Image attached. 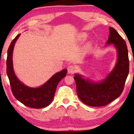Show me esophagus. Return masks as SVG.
Returning <instances> with one entry per match:
<instances>
[{
	"label": "esophagus",
	"mask_w": 134,
	"mask_h": 134,
	"mask_svg": "<svg viewBox=\"0 0 134 134\" xmlns=\"http://www.w3.org/2000/svg\"><path fill=\"white\" fill-rule=\"evenodd\" d=\"M67 70H68V72H69V73L72 74L74 71H75L76 67H75V66H74V65H69V66L68 67Z\"/></svg>",
	"instance_id": "34e87169"
}]
</instances>
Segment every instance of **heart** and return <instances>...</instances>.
<instances>
[{
  "instance_id": "obj_1",
  "label": "heart",
  "mask_w": 134,
  "mask_h": 134,
  "mask_svg": "<svg viewBox=\"0 0 134 134\" xmlns=\"http://www.w3.org/2000/svg\"><path fill=\"white\" fill-rule=\"evenodd\" d=\"M87 37V34L86 33H81L79 34V37H78V40L80 41H82L85 39V38Z\"/></svg>"
}]
</instances>
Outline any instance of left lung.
<instances>
[{
	"mask_svg": "<svg viewBox=\"0 0 134 134\" xmlns=\"http://www.w3.org/2000/svg\"><path fill=\"white\" fill-rule=\"evenodd\" d=\"M113 44L118 53L116 64L108 76L100 82L83 78L78 74L74 77L78 96L86 105L103 106L120 96L129 73L130 62L125 40L114 28L109 27V36L106 45Z\"/></svg>",
	"mask_w": 134,
	"mask_h": 134,
	"instance_id": "1",
	"label": "left lung"
}]
</instances>
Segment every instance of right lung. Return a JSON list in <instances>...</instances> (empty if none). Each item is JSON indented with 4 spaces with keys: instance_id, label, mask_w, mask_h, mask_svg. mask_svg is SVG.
Segmentation results:
<instances>
[{
    "instance_id": "add662e5",
    "label": "right lung",
    "mask_w": 134,
    "mask_h": 134,
    "mask_svg": "<svg viewBox=\"0 0 134 134\" xmlns=\"http://www.w3.org/2000/svg\"><path fill=\"white\" fill-rule=\"evenodd\" d=\"M20 35L18 34L13 40L8 50L6 72L11 90L15 98L28 107L35 109L47 107L53 101L58 84L66 76L67 70L64 69L57 72L41 87L32 88L25 85L15 76L12 63L13 47Z\"/></svg>"
}]
</instances>
